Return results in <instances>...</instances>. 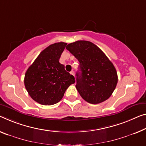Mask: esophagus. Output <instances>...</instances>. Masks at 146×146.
Listing matches in <instances>:
<instances>
[{
	"label": "esophagus",
	"mask_w": 146,
	"mask_h": 146,
	"mask_svg": "<svg viewBox=\"0 0 146 146\" xmlns=\"http://www.w3.org/2000/svg\"><path fill=\"white\" fill-rule=\"evenodd\" d=\"M70 73V74L73 75V76H74V72L73 70H72Z\"/></svg>",
	"instance_id": "34e87169"
}]
</instances>
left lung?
<instances>
[{"label": "left lung", "instance_id": "obj_1", "mask_svg": "<svg viewBox=\"0 0 146 146\" xmlns=\"http://www.w3.org/2000/svg\"><path fill=\"white\" fill-rule=\"evenodd\" d=\"M68 50L80 62L81 72L76 73V87L87 102L96 104L106 100L117 84L115 68L95 44L78 40L67 45Z\"/></svg>", "mask_w": 146, "mask_h": 146}]
</instances>
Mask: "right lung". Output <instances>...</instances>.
Here are the masks:
<instances>
[{"mask_svg": "<svg viewBox=\"0 0 146 146\" xmlns=\"http://www.w3.org/2000/svg\"><path fill=\"white\" fill-rule=\"evenodd\" d=\"M64 42L50 45L40 53L25 72L24 84L29 95L42 105L59 102L75 78L59 62L66 46Z\"/></svg>", "mask_w": 146, "mask_h": 146, "instance_id": "right-lung-1", "label": "right lung"}]
</instances>
